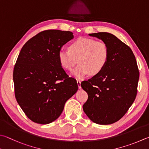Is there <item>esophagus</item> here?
Segmentation results:
<instances>
[{
	"mask_svg": "<svg viewBox=\"0 0 149 149\" xmlns=\"http://www.w3.org/2000/svg\"><path fill=\"white\" fill-rule=\"evenodd\" d=\"M77 83L78 87H79V89H81V81L80 80H77Z\"/></svg>",
	"mask_w": 149,
	"mask_h": 149,
	"instance_id": "obj_1",
	"label": "esophagus"
}]
</instances>
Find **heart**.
Returning a JSON list of instances; mask_svg holds the SVG:
<instances>
[{
  "label": "heart",
  "mask_w": 149,
  "mask_h": 149,
  "mask_svg": "<svg viewBox=\"0 0 149 149\" xmlns=\"http://www.w3.org/2000/svg\"><path fill=\"white\" fill-rule=\"evenodd\" d=\"M107 45L102 41H96L89 38L80 37L69 45L68 49H61L58 53V60L62 68L71 70L73 76L82 79L91 73L96 75L101 73L109 61Z\"/></svg>",
  "instance_id": "b5f03b06"
}]
</instances>
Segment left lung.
Instances as JSON below:
<instances>
[{
	"mask_svg": "<svg viewBox=\"0 0 149 149\" xmlns=\"http://www.w3.org/2000/svg\"><path fill=\"white\" fill-rule=\"evenodd\" d=\"M88 35L107 45L109 56L101 73L81 83L88 94L83 109L94 123L111 124L126 114L136 99L138 67L131 49L113 34L98 32Z\"/></svg>",
	"mask_w": 149,
	"mask_h": 149,
	"instance_id": "left-lung-1",
	"label": "left lung"
}]
</instances>
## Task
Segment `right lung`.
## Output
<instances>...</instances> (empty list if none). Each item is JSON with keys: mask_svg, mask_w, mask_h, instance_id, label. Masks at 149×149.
<instances>
[{"mask_svg": "<svg viewBox=\"0 0 149 149\" xmlns=\"http://www.w3.org/2000/svg\"><path fill=\"white\" fill-rule=\"evenodd\" d=\"M73 38L70 31H42L28 40L19 54L13 74L15 98L34 123L55 120L78 90L77 81L69 77L58 60L59 50Z\"/></svg>", "mask_w": 149, "mask_h": 149, "instance_id": "obj_1", "label": "right lung"}]
</instances>
